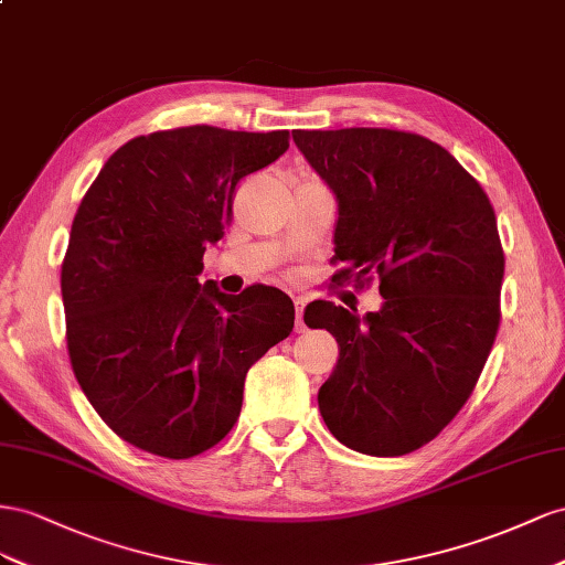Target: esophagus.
Returning a JSON list of instances; mask_svg holds the SVG:
<instances>
[{"instance_id": "1", "label": "esophagus", "mask_w": 565, "mask_h": 565, "mask_svg": "<svg viewBox=\"0 0 565 565\" xmlns=\"http://www.w3.org/2000/svg\"><path fill=\"white\" fill-rule=\"evenodd\" d=\"M296 302V333H305V329H308V327H305V321H302V310H305V298H296L294 300Z\"/></svg>"}]
</instances>
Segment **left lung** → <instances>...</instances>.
Segmentation results:
<instances>
[{"label":"left lung","mask_w":565,"mask_h":565,"mask_svg":"<svg viewBox=\"0 0 565 565\" xmlns=\"http://www.w3.org/2000/svg\"><path fill=\"white\" fill-rule=\"evenodd\" d=\"M333 191L335 277H379L381 310L315 300L338 362L319 388L333 438L369 457L430 443L463 407L499 327L504 253L486 191L426 137L381 127L294 130Z\"/></svg>","instance_id":"left-lung-1"}]
</instances>
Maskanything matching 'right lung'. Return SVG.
<instances>
[{"label":"right lung","instance_id":"right-lung-1","mask_svg":"<svg viewBox=\"0 0 565 565\" xmlns=\"http://www.w3.org/2000/svg\"><path fill=\"white\" fill-rule=\"evenodd\" d=\"M288 149V130L211 125L130 139L79 203L61 265L75 379L106 426L143 452L189 459L227 435L248 369L294 329L279 288L199 284L236 184Z\"/></svg>","mask_w":565,"mask_h":565}]
</instances>
